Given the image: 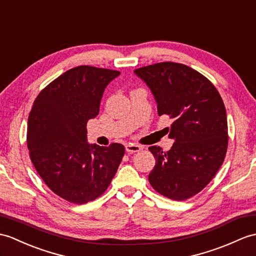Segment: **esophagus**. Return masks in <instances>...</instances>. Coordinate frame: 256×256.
<instances>
[{"label": "esophagus", "mask_w": 256, "mask_h": 256, "mask_svg": "<svg viewBox=\"0 0 256 256\" xmlns=\"http://www.w3.org/2000/svg\"><path fill=\"white\" fill-rule=\"evenodd\" d=\"M142 150V147L140 145H134V144H128L126 145V150L130 154L132 152H138Z\"/></svg>", "instance_id": "34e87169"}]
</instances>
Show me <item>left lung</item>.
Masks as SVG:
<instances>
[{
	"instance_id": "left-lung-1",
	"label": "left lung",
	"mask_w": 256,
	"mask_h": 256,
	"mask_svg": "<svg viewBox=\"0 0 256 256\" xmlns=\"http://www.w3.org/2000/svg\"><path fill=\"white\" fill-rule=\"evenodd\" d=\"M157 101L158 114L174 123L168 152L150 146L156 164L148 176L155 191L174 200L200 192L222 167L228 148L224 101L212 82L198 70L174 62H160L134 70Z\"/></svg>"
}]
</instances>
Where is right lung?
<instances>
[{"label":"right lung","instance_id":"add662e5","mask_svg":"<svg viewBox=\"0 0 256 256\" xmlns=\"http://www.w3.org/2000/svg\"><path fill=\"white\" fill-rule=\"evenodd\" d=\"M118 70L80 65L46 86L28 118L29 157L53 193L85 204L106 192L124 156V146L89 145L86 126L99 114L104 88Z\"/></svg>","mask_w":256,"mask_h":256}]
</instances>
